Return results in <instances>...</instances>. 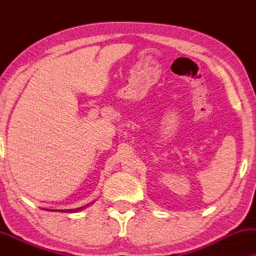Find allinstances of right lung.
<instances>
[{
  "mask_svg": "<svg viewBox=\"0 0 256 256\" xmlns=\"http://www.w3.org/2000/svg\"><path fill=\"white\" fill-rule=\"evenodd\" d=\"M80 210V208H79ZM74 211H78V210H68V212H74Z\"/></svg>",
  "mask_w": 256,
  "mask_h": 256,
  "instance_id": "right-lung-1",
  "label": "right lung"
}]
</instances>
